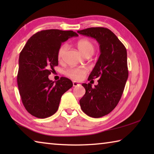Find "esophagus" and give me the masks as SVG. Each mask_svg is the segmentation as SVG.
I'll return each instance as SVG.
<instances>
[{
    "label": "esophagus",
    "instance_id": "34e87169",
    "mask_svg": "<svg viewBox=\"0 0 154 154\" xmlns=\"http://www.w3.org/2000/svg\"><path fill=\"white\" fill-rule=\"evenodd\" d=\"M72 85H73L74 87H77V86H79V85H80L79 83L78 82H72Z\"/></svg>",
    "mask_w": 154,
    "mask_h": 154
}]
</instances>
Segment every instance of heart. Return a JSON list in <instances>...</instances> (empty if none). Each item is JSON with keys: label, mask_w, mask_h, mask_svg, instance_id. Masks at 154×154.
I'll return each mask as SVG.
<instances>
[{"label": "heart", "mask_w": 154, "mask_h": 154, "mask_svg": "<svg viewBox=\"0 0 154 154\" xmlns=\"http://www.w3.org/2000/svg\"><path fill=\"white\" fill-rule=\"evenodd\" d=\"M77 47L84 56H91L94 53L96 49L94 43L91 40L87 39V38H82L78 41L77 42ZM67 45L65 43L62 44L58 48V51H57V58L59 61L62 60ZM87 72L88 69L85 67H72L65 70L64 73L70 79L75 81H80L84 78Z\"/></svg>", "instance_id": "1"}]
</instances>
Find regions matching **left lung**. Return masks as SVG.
<instances>
[{"mask_svg":"<svg viewBox=\"0 0 154 154\" xmlns=\"http://www.w3.org/2000/svg\"><path fill=\"white\" fill-rule=\"evenodd\" d=\"M77 32L94 38L100 45V55L88 77V81L98 78V83L94 88L83 83L85 94L79 104L88 116L101 118L113 110L123 94L128 77L126 49L108 28L92 27Z\"/></svg>","mask_w":154,"mask_h":154,"instance_id":"1","label":"left lung"}]
</instances>
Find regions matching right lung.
Returning <instances> with one entry per match:
<instances>
[{"label":"right lung","mask_w":154,"mask_h":154,"mask_svg":"<svg viewBox=\"0 0 154 154\" xmlns=\"http://www.w3.org/2000/svg\"><path fill=\"white\" fill-rule=\"evenodd\" d=\"M77 36L72 30H41L31 36L20 52L18 89L25 109L36 118L43 119L55 113L62 96L72 88L68 78L62 77L54 83L48 76L58 65L57 51L62 43Z\"/></svg>","instance_id":"add662e5"}]
</instances>
